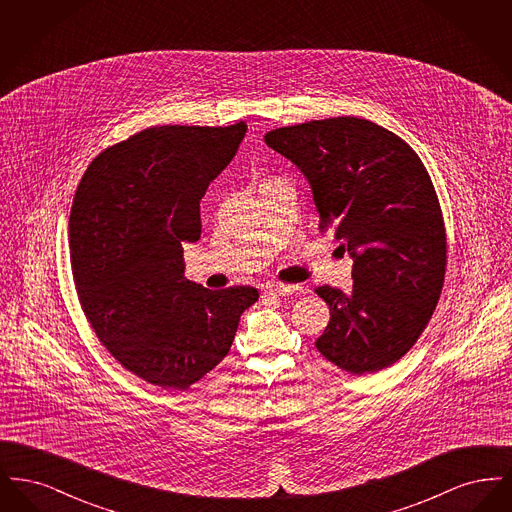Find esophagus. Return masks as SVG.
<instances>
[{"instance_id":"esophagus-1","label":"esophagus","mask_w":512,"mask_h":512,"mask_svg":"<svg viewBox=\"0 0 512 512\" xmlns=\"http://www.w3.org/2000/svg\"><path fill=\"white\" fill-rule=\"evenodd\" d=\"M301 292L299 286H286V284H267L263 288L265 297H278V295H292V293Z\"/></svg>"}]
</instances>
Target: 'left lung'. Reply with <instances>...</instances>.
<instances>
[{
	"instance_id": "1",
	"label": "left lung",
	"mask_w": 512,
	"mask_h": 512,
	"mask_svg": "<svg viewBox=\"0 0 512 512\" xmlns=\"http://www.w3.org/2000/svg\"><path fill=\"white\" fill-rule=\"evenodd\" d=\"M265 142L303 172L318 228H332L353 259L351 292L317 288L330 305L318 351L357 376L397 363L434 315L447 265L426 167L399 136L357 117L276 128Z\"/></svg>"
}]
</instances>
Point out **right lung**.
Returning a JSON list of instances; mask_svg holds the SVG:
<instances>
[{"label": "right lung", "instance_id": "obj_1", "mask_svg": "<svg viewBox=\"0 0 512 512\" xmlns=\"http://www.w3.org/2000/svg\"><path fill=\"white\" fill-rule=\"evenodd\" d=\"M247 124L153 126L107 147L71 207L76 293L99 341L153 386L188 390L228 355L259 292L184 278L182 244L201 236L199 201L228 167Z\"/></svg>", "mask_w": 512, "mask_h": 512}]
</instances>
